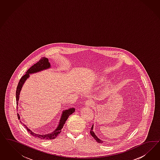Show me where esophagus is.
Wrapping results in <instances>:
<instances>
[{"label":"esophagus","instance_id":"1","mask_svg":"<svg viewBox=\"0 0 160 160\" xmlns=\"http://www.w3.org/2000/svg\"><path fill=\"white\" fill-rule=\"evenodd\" d=\"M86 106L87 107H92L95 105V102H94L93 100L90 99L87 100V102L85 103Z\"/></svg>","mask_w":160,"mask_h":160}]
</instances>
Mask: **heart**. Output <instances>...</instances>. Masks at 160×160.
Listing matches in <instances>:
<instances>
[{"label": "heart", "instance_id": "heart-1", "mask_svg": "<svg viewBox=\"0 0 160 160\" xmlns=\"http://www.w3.org/2000/svg\"><path fill=\"white\" fill-rule=\"evenodd\" d=\"M106 81L107 78L105 77H100L98 79V82H106ZM113 89H114V87L109 86V87H107L105 88V91L107 92H111Z\"/></svg>", "mask_w": 160, "mask_h": 160}]
</instances>
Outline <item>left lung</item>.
Wrapping results in <instances>:
<instances>
[{
	"label": "left lung",
	"mask_w": 160,
	"mask_h": 160,
	"mask_svg": "<svg viewBox=\"0 0 160 160\" xmlns=\"http://www.w3.org/2000/svg\"><path fill=\"white\" fill-rule=\"evenodd\" d=\"M90 134H91V135H92V137L97 141V142H98V143H102V142H103V141L100 140V139H99V138L97 137V136H96V135L95 134V133L94 132V131H93V125H92V128H91Z\"/></svg>",
	"instance_id": "1"
}]
</instances>
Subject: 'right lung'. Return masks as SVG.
I'll list each match as a JSON object with an SVG mask.
<instances>
[{
	"label": "right lung",
	"mask_w": 160,
	"mask_h": 160,
	"mask_svg": "<svg viewBox=\"0 0 160 160\" xmlns=\"http://www.w3.org/2000/svg\"><path fill=\"white\" fill-rule=\"evenodd\" d=\"M50 68V64L48 62V58H42L38 62L34 64L33 66H32L31 68L28 69V70L26 72V73L24 76H22V78L20 79V81L18 83V86L16 88V98L17 106H18V102L19 100L20 92L22 90V88L23 85L24 84L25 81L27 80V78H29V76H30L29 74H32V73H38L39 72L48 69V68ZM74 112H75L74 108H70L66 110H63L60 120L59 124H58V127L56 128V129L54 131H53L52 132H50L49 134H45V135H41L39 134L34 133L32 130H30L27 126L24 125L23 123H22V124H23L24 127L26 128L27 131H28L31 135H32V136H34L35 137H38V138H39V139H42V140H53L54 138H56L57 136H58V134L60 133V132L62 131V129L65 124V122L68 120V117L70 115L72 114ZM18 116L19 120H20V117L18 114Z\"/></svg>",
	"instance_id": "obj_1"
}]
</instances>
